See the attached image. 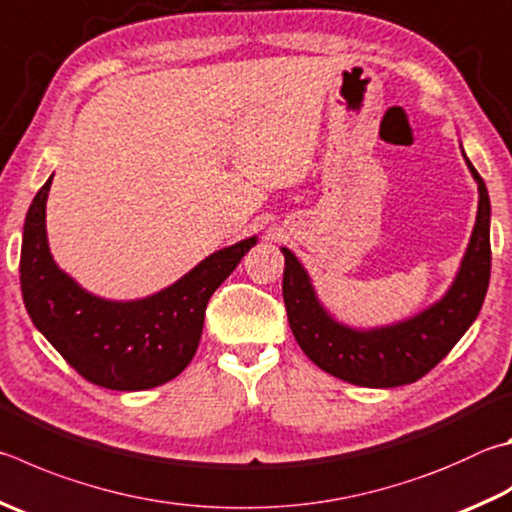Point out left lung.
Returning a JSON list of instances; mask_svg holds the SVG:
<instances>
[{"label": "left lung", "mask_w": 512, "mask_h": 512, "mask_svg": "<svg viewBox=\"0 0 512 512\" xmlns=\"http://www.w3.org/2000/svg\"><path fill=\"white\" fill-rule=\"evenodd\" d=\"M466 163L479 185L468 250L448 293L410 320L367 331L336 322L320 304L304 266L282 248L288 324L297 345L327 374L360 387L410 385L439 365L475 322L490 282V199L475 165Z\"/></svg>", "instance_id": "obj_1"}]
</instances>
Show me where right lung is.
Returning a JSON list of instances; mask_svg holds the SVG:
<instances>
[{
	"label": "right lung",
	"instance_id": "obj_1",
	"mask_svg": "<svg viewBox=\"0 0 512 512\" xmlns=\"http://www.w3.org/2000/svg\"><path fill=\"white\" fill-rule=\"evenodd\" d=\"M51 181L53 176L26 212L20 255L24 306L37 331L94 385L138 392L176 378L199 347L212 293L257 244V237L217 250L179 282L143 300H102L53 262L46 241Z\"/></svg>",
	"mask_w": 512,
	"mask_h": 512
}]
</instances>
